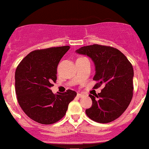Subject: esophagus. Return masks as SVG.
<instances>
[{"mask_svg": "<svg viewBox=\"0 0 149 149\" xmlns=\"http://www.w3.org/2000/svg\"><path fill=\"white\" fill-rule=\"evenodd\" d=\"M82 96H83V94H82V93L77 94V97H79V98H81V97H82Z\"/></svg>", "mask_w": 149, "mask_h": 149, "instance_id": "34e87169", "label": "esophagus"}]
</instances>
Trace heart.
<instances>
[{"label": "heart", "instance_id": "1", "mask_svg": "<svg viewBox=\"0 0 149 149\" xmlns=\"http://www.w3.org/2000/svg\"><path fill=\"white\" fill-rule=\"evenodd\" d=\"M79 58H83V57H79Z\"/></svg>", "mask_w": 149, "mask_h": 149}]
</instances>
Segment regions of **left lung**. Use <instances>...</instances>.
<instances>
[{
    "label": "left lung",
    "mask_w": 149,
    "mask_h": 149,
    "mask_svg": "<svg viewBox=\"0 0 149 149\" xmlns=\"http://www.w3.org/2000/svg\"><path fill=\"white\" fill-rule=\"evenodd\" d=\"M77 53L92 58L95 66L94 88L103 85L104 88L92 98V107L86 110L90 119L107 123L123 114L133 95V68L121 51L111 46L92 45L77 50Z\"/></svg>",
    "instance_id": "1"
}]
</instances>
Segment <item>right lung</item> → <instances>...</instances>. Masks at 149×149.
Returning a JSON list of instances; mask_svg holds the SVG:
<instances>
[{
	"label": "right lung",
	"instance_id": "right-lung-1",
	"mask_svg": "<svg viewBox=\"0 0 149 149\" xmlns=\"http://www.w3.org/2000/svg\"><path fill=\"white\" fill-rule=\"evenodd\" d=\"M70 46L53 47L30 52L17 66L15 89L18 103L29 118L52 124L63 118L77 92L68 89L54 94L50 88L57 80V68Z\"/></svg>",
	"mask_w": 149,
	"mask_h": 149
}]
</instances>
